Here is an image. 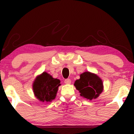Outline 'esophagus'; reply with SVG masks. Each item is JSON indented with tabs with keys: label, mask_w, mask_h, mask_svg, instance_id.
Masks as SVG:
<instances>
[{
	"label": "esophagus",
	"mask_w": 134,
	"mask_h": 134,
	"mask_svg": "<svg viewBox=\"0 0 134 134\" xmlns=\"http://www.w3.org/2000/svg\"><path fill=\"white\" fill-rule=\"evenodd\" d=\"M71 82V81L69 79H66L65 80V83L66 84H70Z\"/></svg>",
	"instance_id": "obj_1"
}]
</instances>
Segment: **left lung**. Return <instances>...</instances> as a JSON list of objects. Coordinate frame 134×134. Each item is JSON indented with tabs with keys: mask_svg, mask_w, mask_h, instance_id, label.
I'll return each instance as SVG.
<instances>
[{
	"mask_svg": "<svg viewBox=\"0 0 134 134\" xmlns=\"http://www.w3.org/2000/svg\"><path fill=\"white\" fill-rule=\"evenodd\" d=\"M74 85L79 91L80 96L89 100L97 98L103 91L102 80L97 75L90 72L80 74V79L76 80Z\"/></svg>",
	"mask_w": 134,
	"mask_h": 134,
	"instance_id": "left-lung-1",
	"label": "left lung"
}]
</instances>
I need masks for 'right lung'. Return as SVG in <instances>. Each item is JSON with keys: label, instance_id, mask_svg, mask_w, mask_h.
<instances>
[{"label": "right lung", "instance_id": "obj_1", "mask_svg": "<svg viewBox=\"0 0 134 134\" xmlns=\"http://www.w3.org/2000/svg\"><path fill=\"white\" fill-rule=\"evenodd\" d=\"M60 85V80L54 79L50 74L44 72L36 77L33 85V89L35 95L40 100L51 102L55 98Z\"/></svg>", "mask_w": 134, "mask_h": 134}]
</instances>
